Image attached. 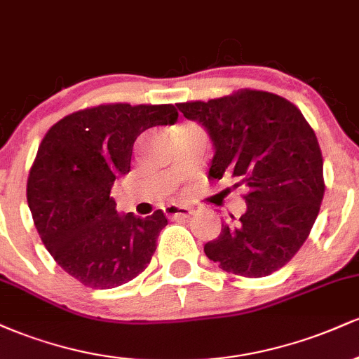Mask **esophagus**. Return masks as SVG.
Wrapping results in <instances>:
<instances>
[{
  "mask_svg": "<svg viewBox=\"0 0 359 359\" xmlns=\"http://www.w3.org/2000/svg\"><path fill=\"white\" fill-rule=\"evenodd\" d=\"M165 216L168 219H189L192 216V211L189 208H184V205L179 204H168L163 209Z\"/></svg>",
  "mask_w": 359,
  "mask_h": 359,
  "instance_id": "34e87169",
  "label": "esophagus"
}]
</instances>
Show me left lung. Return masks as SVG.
<instances>
[{"mask_svg": "<svg viewBox=\"0 0 359 359\" xmlns=\"http://www.w3.org/2000/svg\"><path fill=\"white\" fill-rule=\"evenodd\" d=\"M180 113L209 135L208 177L228 175L248 189L246 211L204 245L209 259L258 278L287 265L307 240L324 197L316 133L290 101L265 90H238L208 102H180Z\"/></svg>", "mask_w": 359, "mask_h": 359, "instance_id": "left-lung-1", "label": "left lung"}]
</instances>
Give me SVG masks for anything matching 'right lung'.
<instances>
[{"label": "right lung", "mask_w": 359, "mask_h": 359, "mask_svg": "<svg viewBox=\"0 0 359 359\" xmlns=\"http://www.w3.org/2000/svg\"><path fill=\"white\" fill-rule=\"evenodd\" d=\"M177 118L172 104H102L60 119L40 143L28 208L45 248L82 285L119 287L150 263L165 214H121L109 194L130 172L135 140Z\"/></svg>", "instance_id": "right-lung-1"}]
</instances>
